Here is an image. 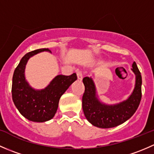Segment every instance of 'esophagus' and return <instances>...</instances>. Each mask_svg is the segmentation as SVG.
Listing matches in <instances>:
<instances>
[{"mask_svg":"<svg viewBox=\"0 0 154 154\" xmlns=\"http://www.w3.org/2000/svg\"><path fill=\"white\" fill-rule=\"evenodd\" d=\"M77 79H78L79 80H83V74H82V73L80 72V71H77Z\"/></svg>","mask_w":154,"mask_h":154,"instance_id":"esophagus-1","label":"esophagus"}]
</instances>
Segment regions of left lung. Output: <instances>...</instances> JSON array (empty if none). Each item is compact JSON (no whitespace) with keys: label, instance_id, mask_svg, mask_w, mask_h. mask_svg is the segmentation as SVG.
<instances>
[{"label":"left lung","instance_id":"obj_1","mask_svg":"<svg viewBox=\"0 0 154 154\" xmlns=\"http://www.w3.org/2000/svg\"><path fill=\"white\" fill-rule=\"evenodd\" d=\"M131 70L136 75L133 92L127 100L116 104H106L100 101L95 84L91 77L83 79L85 92L83 95V110L88 122L100 128H111L122 125L133 116L142 98V76L136 63L133 62Z\"/></svg>","mask_w":154,"mask_h":154}]
</instances>
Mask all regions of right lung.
Here are the masks:
<instances>
[{"mask_svg": "<svg viewBox=\"0 0 154 154\" xmlns=\"http://www.w3.org/2000/svg\"><path fill=\"white\" fill-rule=\"evenodd\" d=\"M43 51L51 53L48 48H42L25 54L15 69L12 77L14 104L24 118L34 122H45L53 119L61 96L77 79L75 73L70 76L60 74L42 89L37 90L29 86L24 74L26 65L30 57Z\"/></svg>", "mask_w": 154, "mask_h": 154, "instance_id": "add662e5", "label": "right lung"}]
</instances>
